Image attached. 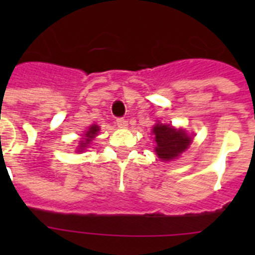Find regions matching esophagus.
Here are the masks:
<instances>
[{
  "label": "esophagus",
  "mask_w": 255,
  "mask_h": 255,
  "mask_svg": "<svg viewBox=\"0 0 255 255\" xmlns=\"http://www.w3.org/2000/svg\"><path fill=\"white\" fill-rule=\"evenodd\" d=\"M116 124H117V126H119V128H121V129H124V128H128V121H126L125 119H123V117L117 119Z\"/></svg>",
  "instance_id": "34e87169"
}]
</instances>
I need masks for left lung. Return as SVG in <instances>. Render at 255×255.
<instances>
[{"mask_svg":"<svg viewBox=\"0 0 255 255\" xmlns=\"http://www.w3.org/2000/svg\"><path fill=\"white\" fill-rule=\"evenodd\" d=\"M153 134L155 135L154 152L157 153L159 158L163 161L176 158L185 152L191 143V136L182 129H176L171 125L164 124H155L153 128Z\"/></svg>","mask_w":255,"mask_h":255,"instance_id":"8db88e82","label":"left lung"}]
</instances>
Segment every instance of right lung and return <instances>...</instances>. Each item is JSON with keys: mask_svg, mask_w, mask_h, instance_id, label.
Segmentation results:
<instances>
[{"mask_svg": "<svg viewBox=\"0 0 255 255\" xmlns=\"http://www.w3.org/2000/svg\"><path fill=\"white\" fill-rule=\"evenodd\" d=\"M98 131H100V126L92 125L91 128H89V129L85 131V134H84L85 138H83V140H80V145H79V147H80V150H78V152H83V149L88 147V144L93 140V138L96 136L97 132Z\"/></svg>", "mask_w": 255, "mask_h": 255, "instance_id": "1", "label": "right lung"}]
</instances>
